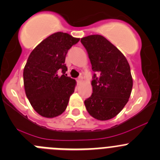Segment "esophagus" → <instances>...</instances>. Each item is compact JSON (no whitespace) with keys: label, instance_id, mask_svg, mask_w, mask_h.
<instances>
[{"label":"esophagus","instance_id":"34e87169","mask_svg":"<svg viewBox=\"0 0 160 160\" xmlns=\"http://www.w3.org/2000/svg\"><path fill=\"white\" fill-rule=\"evenodd\" d=\"M82 81H83V77L80 76V77H79L78 78H77V82H78V83H81Z\"/></svg>","mask_w":160,"mask_h":160}]
</instances>
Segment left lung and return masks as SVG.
Masks as SVG:
<instances>
[{"label": "left lung", "mask_w": 160, "mask_h": 160, "mask_svg": "<svg viewBox=\"0 0 160 160\" xmlns=\"http://www.w3.org/2000/svg\"><path fill=\"white\" fill-rule=\"evenodd\" d=\"M92 64V95L84 101L90 115L100 121L115 117L128 102L132 88L130 67L122 52L102 35L82 38Z\"/></svg>", "instance_id": "left-lung-1"}]
</instances>
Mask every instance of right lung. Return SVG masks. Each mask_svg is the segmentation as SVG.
<instances>
[{"mask_svg":"<svg viewBox=\"0 0 160 160\" xmlns=\"http://www.w3.org/2000/svg\"><path fill=\"white\" fill-rule=\"evenodd\" d=\"M79 41L67 33H54L40 42L28 58L23 69L25 92L33 108L42 117H57L68 106L76 80L65 74V57Z\"/></svg>","mask_w":160,"mask_h":160,"instance_id":"add662e5","label":"right lung"}]
</instances>
